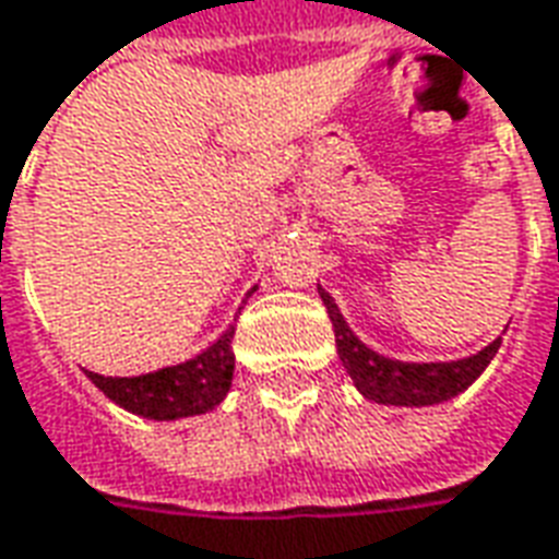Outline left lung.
Instances as JSON below:
<instances>
[{
	"mask_svg": "<svg viewBox=\"0 0 559 559\" xmlns=\"http://www.w3.org/2000/svg\"><path fill=\"white\" fill-rule=\"evenodd\" d=\"M317 290H320V299L326 305L329 320L335 329V347H338L341 365L347 368L353 386L377 404L428 407V404L455 399L457 392H464L488 368V362L500 350V341H503L493 338L488 347H481L479 353H473L467 359H455V362H401V359L380 356L356 338V332L347 326L335 299L323 287H317Z\"/></svg>",
	"mask_w": 559,
	"mask_h": 559,
	"instance_id": "1",
	"label": "left lung"
}]
</instances>
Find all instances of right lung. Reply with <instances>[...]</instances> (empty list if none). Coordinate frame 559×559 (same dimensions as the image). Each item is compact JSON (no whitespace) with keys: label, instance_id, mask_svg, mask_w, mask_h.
I'll list each match as a JSON object with an SVG mask.
<instances>
[{"label":"right lung","instance_id":"right-lung-1","mask_svg":"<svg viewBox=\"0 0 559 559\" xmlns=\"http://www.w3.org/2000/svg\"><path fill=\"white\" fill-rule=\"evenodd\" d=\"M233 335H236V326L227 329L206 350L197 353L194 359L160 368L152 374L104 377L86 371V377L114 404L126 407L128 413H138L143 419L173 421L200 416V413L215 411L230 392L233 368H236Z\"/></svg>","mask_w":559,"mask_h":559}]
</instances>
